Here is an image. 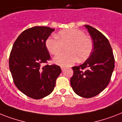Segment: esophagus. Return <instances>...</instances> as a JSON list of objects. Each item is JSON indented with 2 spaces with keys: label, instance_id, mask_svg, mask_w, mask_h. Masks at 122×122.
<instances>
[{
  "label": "esophagus",
  "instance_id": "1",
  "mask_svg": "<svg viewBox=\"0 0 122 122\" xmlns=\"http://www.w3.org/2000/svg\"><path fill=\"white\" fill-rule=\"evenodd\" d=\"M61 69H62V71L63 72V71H64L65 70V68L63 67H61Z\"/></svg>",
  "mask_w": 122,
  "mask_h": 122
}]
</instances>
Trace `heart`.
Segmentation results:
<instances>
[{
    "instance_id": "b5f03b06",
    "label": "heart",
    "mask_w": 122,
    "mask_h": 122,
    "mask_svg": "<svg viewBox=\"0 0 122 122\" xmlns=\"http://www.w3.org/2000/svg\"><path fill=\"white\" fill-rule=\"evenodd\" d=\"M58 39L49 37L45 42L47 50L52 55L61 52L66 45L67 52L61 53L54 58V62L62 67H68L77 61L87 59L92 49V42L84 32L77 29H70L59 32Z\"/></svg>"
}]
</instances>
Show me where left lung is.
<instances>
[{"label":"left lung","instance_id":"obj_1","mask_svg":"<svg viewBox=\"0 0 122 122\" xmlns=\"http://www.w3.org/2000/svg\"><path fill=\"white\" fill-rule=\"evenodd\" d=\"M84 26L91 36L93 47L83 64L72 67L73 75L70 85L77 95L88 98L98 95L108 85L114 69L115 59L108 39L95 28Z\"/></svg>","mask_w":122,"mask_h":122}]
</instances>
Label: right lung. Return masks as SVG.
I'll return each instance as SVG.
<instances>
[{"label":"right lung","instance_id":"1","mask_svg":"<svg viewBox=\"0 0 122 122\" xmlns=\"http://www.w3.org/2000/svg\"><path fill=\"white\" fill-rule=\"evenodd\" d=\"M55 29L36 26L24 30L13 45L9 68L15 86L27 96L41 99L54 89L61 68L56 65H42L50 59L45 42Z\"/></svg>","mask_w":122,"mask_h":122}]
</instances>
